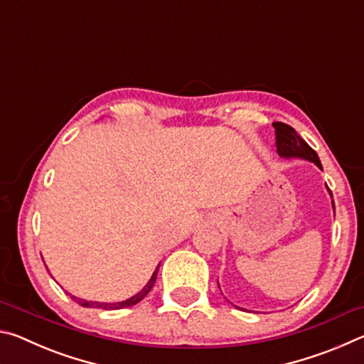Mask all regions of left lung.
Returning a JSON list of instances; mask_svg holds the SVG:
<instances>
[{
    "instance_id": "8db88e82",
    "label": "left lung",
    "mask_w": 364,
    "mask_h": 364,
    "mask_svg": "<svg viewBox=\"0 0 364 364\" xmlns=\"http://www.w3.org/2000/svg\"><path fill=\"white\" fill-rule=\"evenodd\" d=\"M273 127H274V134H276V149H278L279 156L306 159L310 160V162L316 164L319 168H323L321 162H319L318 154L306 144V141L304 138L299 136L297 132H295L291 125H287V123H282V122H274ZM329 194L332 196L331 189H329ZM332 207H334V200H332Z\"/></svg>"
}]
</instances>
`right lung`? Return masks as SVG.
<instances>
[{
  "label": "right lung",
  "instance_id": "add662e5",
  "mask_svg": "<svg viewBox=\"0 0 364 364\" xmlns=\"http://www.w3.org/2000/svg\"><path fill=\"white\" fill-rule=\"evenodd\" d=\"M157 271H159V267L156 268V271H154V274H152V278L149 279V282H147V284L143 289H141V291L136 295H133L132 299H128L125 301H117V304H100V301H86L83 299L73 297V295H70V294L69 295H70V299L75 300L78 305L86 306V308H102V310H120V308H128V306H132V305H136L138 301L143 300L146 295L149 294V291L154 287V284H156Z\"/></svg>",
  "mask_w": 364,
  "mask_h": 364
}]
</instances>
